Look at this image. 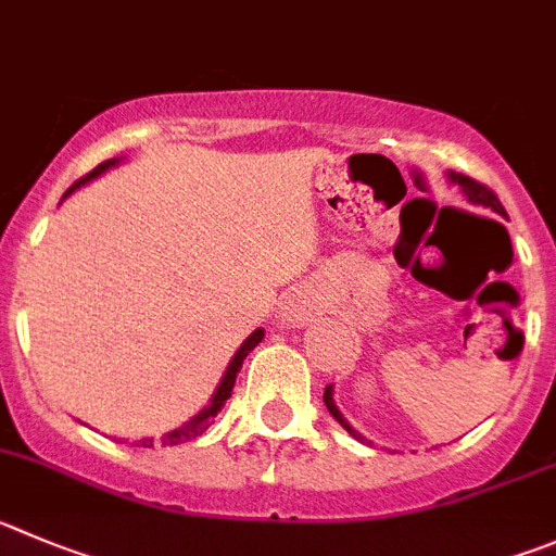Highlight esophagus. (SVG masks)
Returning <instances> with one entry per match:
<instances>
[{
    "instance_id": "1",
    "label": "esophagus",
    "mask_w": 556,
    "mask_h": 556,
    "mask_svg": "<svg viewBox=\"0 0 556 556\" xmlns=\"http://www.w3.org/2000/svg\"><path fill=\"white\" fill-rule=\"evenodd\" d=\"M282 309L288 324H304V320L313 318V304H309L304 295H290Z\"/></svg>"
}]
</instances>
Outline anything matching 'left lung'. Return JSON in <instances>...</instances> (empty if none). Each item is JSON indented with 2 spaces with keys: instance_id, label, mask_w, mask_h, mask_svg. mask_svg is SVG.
Instances as JSON below:
<instances>
[{
  "instance_id": "left-lung-1",
  "label": "left lung",
  "mask_w": 556,
  "mask_h": 556,
  "mask_svg": "<svg viewBox=\"0 0 556 556\" xmlns=\"http://www.w3.org/2000/svg\"><path fill=\"white\" fill-rule=\"evenodd\" d=\"M450 178H453L455 184H458L460 189H464L466 200H469V202H475V205L491 207V211H496V214H502V216H505V205H502V202H500V197H496L494 191L489 189V186H485V184H480V180H475V178H469V175H460V173H450ZM324 403H326V408H329V414H331V417H334L337 422L342 425V428L349 430V433L354 435V439H359V442H365V435H362V433H356V430L351 428L349 422H345V417H342V414H340V408L334 406V397H331V383H329V387H326V392H324ZM367 444H370V442H367Z\"/></svg>"
}]
</instances>
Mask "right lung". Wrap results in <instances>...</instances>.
Instances as JSON below:
<instances>
[{"instance_id": "right-lung-1", "label": "right lung", "mask_w": 556, "mask_h": 556, "mask_svg": "<svg viewBox=\"0 0 556 556\" xmlns=\"http://www.w3.org/2000/svg\"><path fill=\"white\" fill-rule=\"evenodd\" d=\"M114 161L117 159H109V161H103V164H98L96 169H92V173H87L85 178H79L76 180L74 186H71V189L65 191V194H71V191L74 189H79L81 184H87V180H92V178H98V175L103 173V169H109L114 164ZM263 340V329H257V331H252V337H247V340H243V345L241 349L236 351V356H232V362H230V367H227V372H225V378H222V383H219V389H216V395L211 397V406L205 408V412H200L197 414L194 419H191V422H186L184 428H178V430H173V433H164L161 435V444H164V447H173V444H184V442H191V439H197V435H202L207 430V425L214 422V417L216 414L222 412V406H225V401L227 397L232 395V387H236V376H238V370H241V365H243V359H247L249 356V351L254 349V345H257V342ZM139 447H153V439H139Z\"/></svg>"}]
</instances>
